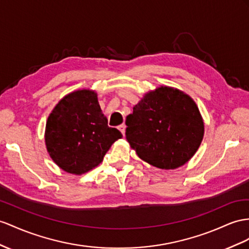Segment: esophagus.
Wrapping results in <instances>:
<instances>
[{
  "label": "esophagus",
  "instance_id": "obj_1",
  "mask_svg": "<svg viewBox=\"0 0 249 249\" xmlns=\"http://www.w3.org/2000/svg\"><path fill=\"white\" fill-rule=\"evenodd\" d=\"M118 128H119V130H120L121 132H122V135L124 136V135H125V125H124V124L120 125V126L118 127Z\"/></svg>",
  "mask_w": 249,
  "mask_h": 249
}]
</instances>
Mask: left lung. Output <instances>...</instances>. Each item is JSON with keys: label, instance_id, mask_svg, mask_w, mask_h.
Segmentation results:
<instances>
[{"label": "left lung", "instance_id": "obj_1", "mask_svg": "<svg viewBox=\"0 0 249 249\" xmlns=\"http://www.w3.org/2000/svg\"><path fill=\"white\" fill-rule=\"evenodd\" d=\"M125 123L130 147L143 161L161 169L187 163L204 136V122L195 101L168 86L145 93Z\"/></svg>", "mask_w": 249, "mask_h": 249}]
</instances>
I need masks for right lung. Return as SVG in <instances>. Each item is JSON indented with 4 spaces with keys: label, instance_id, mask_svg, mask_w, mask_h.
<instances>
[{
    "label": "right lung",
    "instance_id": "obj_1",
    "mask_svg": "<svg viewBox=\"0 0 249 249\" xmlns=\"http://www.w3.org/2000/svg\"><path fill=\"white\" fill-rule=\"evenodd\" d=\"M122 137L107 125L98 94L89 89L65 95L46 122L45 144L50 158L61 169L76 176L98 166Z\"/></svg>",
    "mask_w": 249,
    "mask_h": 249
}]
</instances>
